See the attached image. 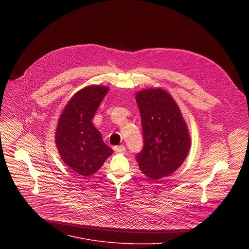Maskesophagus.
I'll return each mask as SVG.
<instances>
[{
  "instance_id": "34e87169",
  "label": "esophagus",
  "mask_w": 249,
  "mask_h": 249,
  "mask_svg": "<svg viewBox=\"0 0 249 249\" xmlns=\"http://www.w3.org/2000/svg\"><path fill=\"white\" fill-rule=\"evenodd\" d=\"M113 149H114V151H115L116 153H124L125 150H126L125 146H123V145H121V146H115Z\"/></svg>"
}]
</instances>
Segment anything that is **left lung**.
Returning <instances> with one entry per match:
<instances>
[{
    "label": "left lung",
    "instance_id": "1",
    "mask_svg": "<svg viewBox=\"0 0 249 249\" xmlns=\"http://www.w3.org/2000/svg\"><path fill=\"white\" fill-rule=\"evenodd\" d=\"M144 147L136 155L140 169L153 180L168 176L184 161L190 137L178 106L163 89L136 94Z\"/></svg>",
    "mask_w": 249,
    "mask_h": 249
}]
</instances>
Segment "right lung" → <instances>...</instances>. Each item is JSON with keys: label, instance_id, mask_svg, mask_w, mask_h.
I'll return each instance as SVG.
<instances>
[{"label": "right lung", "instance_id": "right-lung-1", "mask_svg": "<svg viewBox=\"0 0 249 249\" xmlns=\"http://www.w3.org/2000/svg\"><path fill=\"white\" fill-rule=\"evenodd\" d=\"M108 91L102 86H89L67 103L56 130V146L64 162L78 174L96 172L113 150L104 144L91 120Z\"/></svg>", "mask_w": 249, "mask_h": 249}]
</instances>
